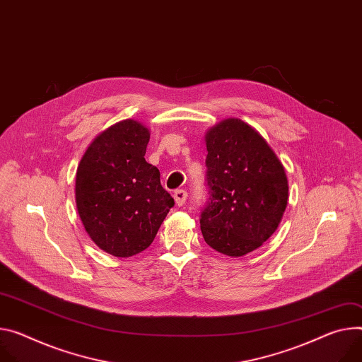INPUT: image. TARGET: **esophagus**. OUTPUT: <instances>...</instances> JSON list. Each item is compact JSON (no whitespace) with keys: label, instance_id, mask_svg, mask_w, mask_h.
Here are the masks:
<instances>
[{"label":"esophagus","instance_id":"1","mask_svg":"<svg viewBox=\"0 0 362 362\" xmlns=\"http://www.w3.org/2000/svg\"><path fill=\"white\" fill-rule=\"evenodd\" d=\"M173 198H175V202H176L177 206H183L186 199H187V192L183 190V189H177L173 193Z\"/></svg>","mask_w":362,"mask_h":362}]
</instances>
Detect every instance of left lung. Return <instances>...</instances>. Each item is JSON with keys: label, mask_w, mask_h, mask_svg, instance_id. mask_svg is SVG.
Returning a JSON list of instances; mask_svg holds the SVG:
<instances>
[{"label": "left lung", "mask_w": 362, "mask_h": 362, "mask_svg": "<svg viewBox=\"0 0 362 362\" xmlns=\"http://www.w3.org/2000/svg\"><path fill=\"white\" fill-rule=\"evenodd\" d=\"M205 141L209 201L201 231L218 252L241 257L277 229L288 199L287 176L267 141L238 118L212 127Z\"/></svg>", "instance_id": "8db88e82"}]
</instances>
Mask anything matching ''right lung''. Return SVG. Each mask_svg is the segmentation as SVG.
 Listing matches in <instances>:
<instances>
[{
    "mask_svg": "<svg viewBox=\"0 0 362 362\" xmlns=\"http://www.w3.org/2000/svg\"><path fill=\"white\" fill-rule=\"evenodd\" d=\"M150 131L136 119L119 121L86 148L76 170V208L90 240L114 257L144 251L175 201L147 163Z\"/></svg>",
    "mask_w": 362,
    "mask_h": 362,
    "instance_id": "1",
    "label": "right lung"
}]
</instances>
